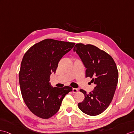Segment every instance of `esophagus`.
<instances>
[{
    "label": "esophagus",
    "mask_w": 134,
    "mask_h": 134,
    "mask_svg": "<svg viewBox=\"0 0 134 134\" xmlns=\"http://www.w3.org/2000/svg\"><path fill=\"white\" fill-rule=\"evenodd\" d=\"M78 92V89L76 88H73V93H76Z\"/></svg>",
    "instance_id": "esophagus-1"
}]
</instances>
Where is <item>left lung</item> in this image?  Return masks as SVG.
I'll list each match as a JSON object with an SVG mask.
<instances>
[{"label":"left lung","instance_id":"obj_1","mask_svg":"<svg viewBox=\"0 0 134 134\" xmlns=\"http://www.w3.org/2000/svg\"><path fill=\"white\" fill-rule=\"evenodd\" d=\"M74 52L79 55L86 68V77L92 78L96 87L92 92L83 93L85 99L78 105L87 115L96 116L103 113L111 102L118 81V70L112 57L91 44H76Z\"/></svg>","mask_w":134,"mask_h":134}]
</instances>
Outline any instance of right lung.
Instances as JSON below:
<instances>
[{"label":"right lung","instance_id":"right-lung-1","mask_svg":"<svg viewBox=\"0 0 134 134\" xmlns=\"http://www.w3.org/2000/svg\"><path fill=\"white\" fill-rule=\"evenodd\" d=\"M74 42L45 39L26 52L19 71L23 100L29 110L42 119H49L60 109L64 98L72 91L70 86L53 87L50 76L58 64L74 46Z\"/></svg>","mask_w":134,"mask_h":134}]
</instances>
